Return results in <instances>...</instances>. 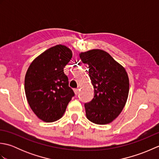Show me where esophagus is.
I'll return each instance as SVG.
<instances>
[{"label":"esophagus","instance_id":"obj_1","mask_svg":"<svg viewBox=\"0 0 159 159\" xmlns=\"http://www.w3.org/2000/svg\"><path fill=\"white\" fill-rule=\"evenodd\" d=\"M74 93H75L76 95H77V94L79 93V89H74Z\"/></svg>","mask_w":159,"mask_h":159}]
</instances>
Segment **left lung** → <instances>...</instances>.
Listing matches in <instances>:
<instances>
[{"instance_id": "obj_1", "label": "left lung", "mask_w": 159, "mask_h": 159, "mask_svg": "<svg viewBox=\"0 0 159 159\" xmlns=\"http://www.w3.org/2000/svg\"><path fill=\"white\" fill-rule=\"evenodd\" d=\"M79 55L89 66L94 88L93 99L85 104L86 116L94 124H109L119 116L126 102L129 92L126 71L102 50H91Z\"/></svg>"}]
</instances>
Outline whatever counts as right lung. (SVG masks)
I'll return each instance as SVG.
<instances>
[{
  "instance_id": "right-lung-1",
  "label": "right lung",
  "mask_w": 159,
  "mask_h": 159,
  "mask_svg": "<svg viewBox=\"0 0 159 159\" xmlns=\"http://www.w3.org/2000/svg\"><path fill=\"white\" fill-rule=\"evenodd\" d=\"M72 57L67 46H55L36 57L26 73V99L34 113L46 122L60 119L74 96L63 72Z\"/></svg>"
}]
</instances>
